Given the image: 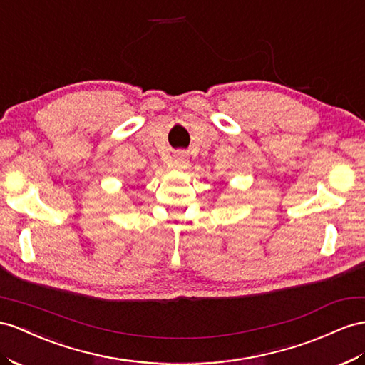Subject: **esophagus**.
Returning <instances> with one entry per match:
<instances>
[{
	"mask_svg": "<svg viewBox=\"0 0 365 365\" xmlns=\"http://www.w3.org/2000/svg\"><path fill=\"white\" fill-rule=\"evenodd\" d=\"M173 166L175 168V170H186V168L190 166V160H188V155L183 154V153H179L175 154L174 160H173Z\"/></svg>",
	"mask_w": 365,
	"mask_h": 365,
	"instance_id": "obj_1",
	"label": "esophagus"
}]
</instances>
